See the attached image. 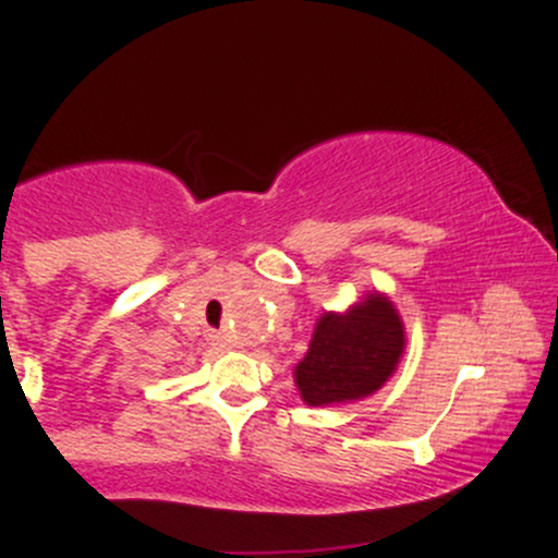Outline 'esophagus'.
<instances>
[{
	"label": "esophagus",
	"mask_w": 558,
	"mask_h": 558,
	"mask_svg": "<svg viewBox=\"0 0 558 558\" xmlns=\"http://www.w3.org/2000/svg\"><path fill=\"white\" fill-rule=\"evenodd\" d=\"M209 341H213L215 349H226V345H228V338L226 336H213V338H209Z\"/></svg>",
	"instance_id": "obj_1"
}]
</instances>
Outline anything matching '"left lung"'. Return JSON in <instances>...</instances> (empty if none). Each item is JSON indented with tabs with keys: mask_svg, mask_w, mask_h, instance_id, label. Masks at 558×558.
I'll return each mask as SVG.
<instances>
[{
	"mask_svg": "<svg viewBox=\"0 0 558 558\" xmlns=\"http://www.w3.org/2000/svg\"><path fill=\"white\" fill-rule=\"evenodd\" d=\"M403 345V323L383 293H367L343 315L325 312L310 351L293 369L301 399L328 407L375 393L399 367Z\"/></svg>",
	"mask_w": 558,
	"mask_h": 558,
	"instance_id": "left-lung-1",
	"label": "left lung"
}]
</instances>
